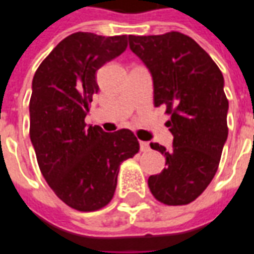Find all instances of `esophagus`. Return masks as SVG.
<instances>
[{"mask_svg": "<svg viewBox=\"0 0 254 254\" xmlns=\"http://www.w3.org/2000/svg\"><path fill=\"white\" fill-rule=\"evenodd\" d=\"M139 144H140V150H141V151H147V150L150 148V144H148L147 141H140Z\"/></svg>", "mask_w": 254, "mask_h": 254, "instance_id": "esophagus-1", "label": "esophagus"}]
</instances>
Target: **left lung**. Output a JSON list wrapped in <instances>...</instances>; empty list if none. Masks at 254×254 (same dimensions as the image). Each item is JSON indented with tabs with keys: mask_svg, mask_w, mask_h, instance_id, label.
Returning <instances> with one entry per match:
<instances>
[{
	"mask_svg": "<svg viewBox=\"0 0 254 254\" xmlns=\"http://www.w3.org/2000/svg\"><path fill=\"white\" fill-rule=\"evenodd\" d=\"M129 48L152 77L154 104L164 107L173 145L151 143L165 168L148 187L165 205H187L205 191L217 172L228 136V100L217 64L192 38L172 31L129 35Z\"/></svg>",
	"mask_w": 254,
	"mask_h": 254,
	"instance_id": "8db88e82",
	"label": "left lung"
}]
</instances>
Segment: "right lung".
Masks as SVG:
<instances>
[{
	"instance_id": "1",
	"label": "right lung",
	"mask_w": 254,
	"mask_h": 254,
	"mask_svg": "<svg viewBox=\"0 0 254 254\" xmlns=\"http://www.w3.org/2000/svg\"><path fill=\"white\" fill-rule=\"evenodd\" d=\"M127 35L74 33L35 71L30 99V139L42 176L65 205L81 212L114 196L120 165L139 151L129 129L107 133L85 124L99 92L96 71L127 47Z\"/></svg>"
}]
</instances>
